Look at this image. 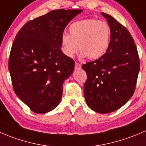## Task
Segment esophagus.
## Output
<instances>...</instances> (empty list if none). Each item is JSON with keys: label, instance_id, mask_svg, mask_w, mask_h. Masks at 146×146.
<instances>
[{"label": "esophagus", "instance_id": "esophagus-1", "mask_svg": "<svg viewBox=\"0 0 146 146\" xmlns=\"http://www.w3.org/2000/svg\"><path fill=\"white\" fill-rule=\"evenodd\" d=\"M81 67H82V65H81V64H79V63L76 62V64H75V67H74L75 70H80Z\"/></svg>", "mask_w": 146, "mask_h": 146}]
</instances>
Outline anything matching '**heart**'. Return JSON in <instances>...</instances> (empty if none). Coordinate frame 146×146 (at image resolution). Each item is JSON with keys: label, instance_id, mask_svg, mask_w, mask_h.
<instances>
[{"label": "heart", "instance_id": "heart-1", "mask_svg": "<svg viewBox=\"0 0 146 146\" xmlns=\"http://www.w3.org/2000/svg\"><path fill=\"white\" fill-rule=\"evenodd\" d=\"M69 31L70 35L63 33L61 36L62 50L67 57H74L80 49L82 57L97 60L109 49L111 31L105 21L94 18L81 20L70 25Z\"/></svg>", "mask_w": 146, "mask_h": 146}]
</instances>
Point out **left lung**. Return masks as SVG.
<instances>
[{"label":"left lung","mask_w":146,"mask_h":146,"mask_svg":"<svg viewBox=\"0 0 146 146\" xmlns=\"http://www.w3.org/2000/svg\"><path fill=\"white\" fill-rule=\"evenodd\" d=\"M111 31L106 54L84 64L87 79L84 86L91 109L108 113L120 109L133 94L140 70L138 50L128 30L116 19L102 13Z\"/></svg>","instance_id":"1"}]
</instances>
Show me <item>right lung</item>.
I'll return each instance as SVG.
<instances>
[{"label": "right lung", "instance_id": "add662e5", "mask_svg": "<svg viewBox=\"0 0 146 146\" xmlns=\"http://www.w3.org/2000/svg\"><path fill=\"white\" fill-rule=\"evenodd\" d=\"M82 11H52L26 23L15 36L8 60L13 87L35 113L50 111L61 101L63 83L75 64L62 51L61 36Z\"/></svg>", "mask_w": 146, "mask_h": 146}]
</instances>
